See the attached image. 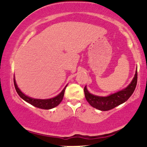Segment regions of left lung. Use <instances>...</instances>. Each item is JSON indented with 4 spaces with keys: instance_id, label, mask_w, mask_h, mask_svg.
<instances>
[{
    "instance_id": "obj_1",
    "label": "left lung",
    "mask_w": 147,
    "mask_h": 147,
    "mask_svg": "<svg viewBox=\"0 0 147 147\" xmlns=\"http://www.w3.org/2000/svg\"><path fill=\"white\" fill-rule=\"evenodd\" d=\"M137 80L138 72L136 70L134 77L127 87L122 90L117 91V92H115L113 94L106 96V97L97 96L90 93L86 86L84 90L85 97L91 106L99 111H106L111 110L129 99L136 89V85H137Z\"/></svg>"
}]
</instances>
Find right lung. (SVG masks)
I'll list each match as a JSON object with an SVG mask.
<instances>
[{"label": "right lung", "instance_id": "right-lung-1", "mask_svg": "<svg viewBox=\"0 0 147 147\" xmlns=\"http://www.w3.org/2000/svg\"><path fill=\"white\" fill-rule=\"evenodd\" d=\"M14 84L15 88H16V92L18 94V95L21 97L23 100H25V102H27L29 104H31L34 106L36 108H39V109H46V110H48V109H53V108L56 107L61 102L62 99L63 98L64 92H65V89L66 88L67 85L65 86V88L63 89V90L58 95H57L56 97H52V98L50 99H34L32 98V97H29V96L25 95L23 92H22V91L20 90L19 88L18 87L17 84H16V80H15V77L14 75Z\"/></svg>", "mask_w": 147, "mask_h": 147}]
</instances>
